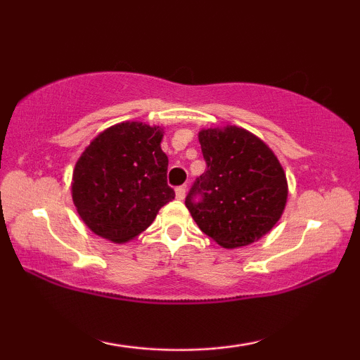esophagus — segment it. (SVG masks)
Returning <instances> with one entry per match:
<instances>
[{
  "mask_svg": "<svg viewBox=\"0 0 360 360\" xmlns=\"http://www.w3.org/2000/svg\"><path fill=\"white\" fill-rule=\"evenodd\" d=\"M185 195H186V188H185V186H179V188H175V196H176V198H179V200H184Z\"/></svg>",
  "mask_w": 360,
  "mask_h": 360,
  "instance_id": "34e87169",
  "label": "esophagus"
}]
</instances>
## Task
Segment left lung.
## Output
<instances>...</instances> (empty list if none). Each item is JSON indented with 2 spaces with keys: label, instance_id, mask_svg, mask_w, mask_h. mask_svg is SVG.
I'll use <instances>...</instances> for the list:
<instances>
[{
  "label": "left lung",
  "instance_id": "left-lung-1",
  "mask_svg": "<svg viewBox=\"0 0 360 360\" xmlns=\"http://www.w3.org/2000/svg\"><path fill=\"white\" fill-rule=\"evenodd\" d=\"M206 160L185 205L206 236L224 249L264 238L282 218L288 198L283 167L262 139L239 126L198 132ZM200 193L196 204L193 196Z\"/></svg>",
  "mask_w": 360,
  "mask_h": 360
}]
</instances>
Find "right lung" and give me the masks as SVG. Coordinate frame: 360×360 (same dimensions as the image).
Here are the masks:
<instances>
[{
	"instance_id": "add662e5",
	"label": "right lung",
	"mask_w": 360,
	"mask_h": 360,
	"mask_svg": "<svg viewBox=\"0 0 360 360\" xmlns=\"http://www.w3.org/2000/svg\"><path fill=\"white\" fill-rule=\"evenodd\" d=\"M164 127L124 121L100 132L78 157L72 200L88 229L115 244L146 231L175 198L167 185Z\"/></svg>"
}]
</instances>
